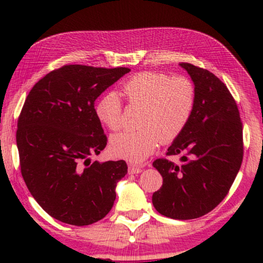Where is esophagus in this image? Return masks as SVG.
<instances>
[{"label": "esophagus", "mask_w": 263, "mask_h": 263, "mask_svg": "<svg viewBox=\"0 0 263 263\" xmlns=\"http://www.w3.org/2000/svg\"><path fill=\"white\" fill-rule=\"evenodd\" d=\"M142 171L141 167L136 166V164H128V174H139Z\"/></svg>", "instance_id": "obj_1"}]
</instances>
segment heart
<instances>
[{
    "label": "heart",
    "mask_w": 263,
    "mask_h": 263,
    "mask_svg": "<svg viewBox=\"0 0 263 263\" xmlns=\"http://www.w3.org/2000/svg\"><path fill=\"white\" fill-rule=\"evenodd\" d=\"M123 94L131 106L142 108L141 128L111 136L110 153L132 162L144 161L161 140L171 142L188 126L196 106V88L184 77L172 78L162 72H141L123 86ZM99 121L111 131L123 125V103L115 91L101 97L96 104Z\"/></svg>",
    "instance_id": "obj_1"
}]
</instances>
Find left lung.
<instances>
[{
    "label": "left lung",
    "mask_w": 263,
    "mask_h": 263,
    "mask_svg": "<svg viewBox=\"0 0 263 263\" xmlns=\"http://www.w3.org/2000/svg\"><path fill=\"white\" fill-rule=\"evenodd\" d=\"M196 88V106L188 126L166 155L182 154L181 164L161 158L153 162L163 179L152 202L173 219H195L212 211L229 194L243 158L242 123L228 87L215 74L180 64Z\"/></svg>",
    "instance_id": "1"
}]
</instances>
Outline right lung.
I'll use <instances>...</instances> for the list:
<instances>
[{
	"label": "right lung",
	"mask_w": 263,
	"mask_h": 263,
	"mask_svg": "<svg viewBox=\"0 0 263 263\" xmlns=\"http://www.w3.org/2000/svg\"><path fill=\"white\" fill-rule=\"evenodd\" d=\"M130 70L65 65L39 80L26 97L16 132L21 173L33 198L58 220L90 225L114 205L127 164L90 163L89 157L108 141L95 101Z\"/></svg>",
	"instance_id": "right-lung-1"
}]
</instances>
